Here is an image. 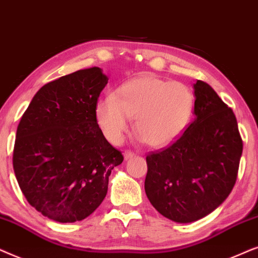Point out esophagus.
I'll list each match as a JSON object with an SVG mask.
<instances>
[{"label": "esophagus", "mask_w": 258, "mask_h": 258, "mask_svg": "<svg viewBox=\"0 0 258 258\" xmlns=\"http://www.w3.org/2000/svg\"><path fill=\"white\" fill-rule=\"evenodd\" d=\"M136 156V153L133 152V151H125V154H123V157H125V159H130V158H133Z\"/></svg>", "instance_id": "esophagus-1"}]
</instances>
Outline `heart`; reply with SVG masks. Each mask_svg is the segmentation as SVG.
Here are the masks:
<instances>
[{"mask_svg":"<svg viewBox=\"0 0 258 258\" xmlns=\"http://www.w3.org/2000/svg\"><path fill=\"white\" fill-rule=\"evenodd\" d=\"M195 95L186 85L153 75L132 79L97 105V119L108 140L118 144L136 116V131L153 147L166 146L186 128Z\"/></svg>","mask_w":258,"mask_h":258,"instance_id":"obj_1","label":"heart"}]
</instances>
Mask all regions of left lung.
<instances>
[{
	"mask_svg": "<svg viewBox=\"0 0 258 258\" xmlns=\"http://www.w3.org/2000/svg\"><path fill=\"white\" fill-rule=\"evenodd\" d=\"M195 88V121L166 149L147 154L145 192L154 209L177 223L216 210L236 183L243 142L232 109L207 82Z\"/></svg>",
	"mask_w": 258,
	"mask_h": 258,
	"instance_id": "obj_1",
	"label": "left lung"
}]
</instances>
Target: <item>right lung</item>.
<instances>
[{"label": "right lung", "mask_w": 258, "mask_h": 258, "mask_svg": "<svg viewBox=\"0 0 258 258\" xmlns=\"http://www.w3.org/2000/svg\"><path fill=\"white\" fill-rule=\"evenodd\" d=\"M107 82L99 67L48 82L17 126V183L28 203L55 222L93 214L107 194L112 170L123 160L98 125V99Z\"/></svg>", "instance_id": "add662e5"}]
</instances>
